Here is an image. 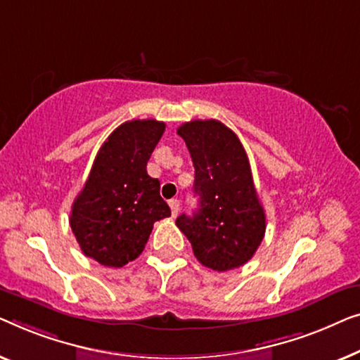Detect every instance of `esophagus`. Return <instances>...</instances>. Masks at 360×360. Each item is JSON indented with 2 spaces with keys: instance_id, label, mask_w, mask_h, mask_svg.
<instances>
[{
  "instance_id": "1",
  "label": "esophagus",
  "mask_w": 360,
  "mask_h": 360,
  "mask_svg": "<svg viewBox=\"0 0 360 360\" xmlns=\"http://www.w3.org/2000/svg\"><path fill=\"white\" fill-rule=\"evenodd\" d=\"M169 207H171V214H173V217H178V214H179V200L178 199H171Z\"/></svg>"
}]
</instances>
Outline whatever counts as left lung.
<instances>
[{"mask_svg":"<svg viewBox=\"0 0 360 360\" xmlns=\"http://www.w3.org/2000/svg\"><path fill=\"white\" fill-rule=\"evenodd\" d=\"M178 135L194 163L199 209L176 225L202 266L224 272L246 264L264 238L266 214L240 139L214 119L182 124Z\"/></svg>","mask_w":360,"mask_h":360,"instance_id":"8db88e82","label":"left lung"}]
</instances>
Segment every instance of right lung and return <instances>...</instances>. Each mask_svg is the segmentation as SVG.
Segmentation results:
<instances>
[{"label":"right lung","instance_id":"add662e5","mask_svg":"<svg viewBox=\"0 0 360 360\" xmlns=\"http://www.w3.org/2000/svg\"><path fill=\"white\" fill-rule=\"evenodd\" d=\"M165 127L153 119L119 125L99 148L73 202L70 226L84 256L99 264L122 267L136 259L155 221L171 215L160 181L146 173Z\"/></svg>","mask_w":360,"mask_h":360}]
</instances>
